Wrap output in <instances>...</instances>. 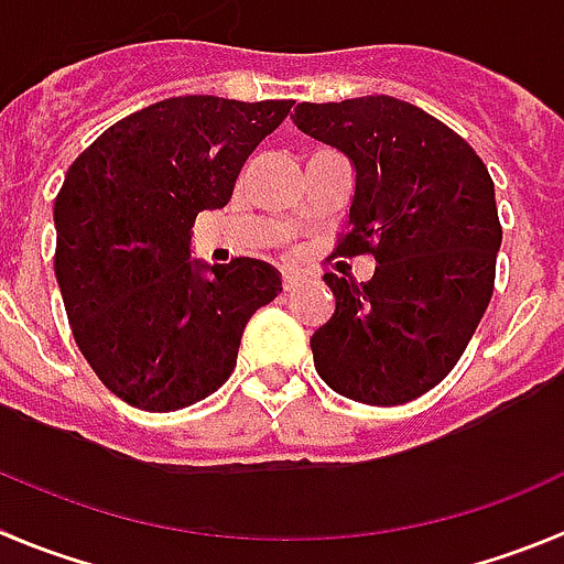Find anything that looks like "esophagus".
I'll return each mask as SVG.
<instances>
[{"label":"esophagus","mask_w":564,"mask_h":564,"mask_svg":"<svg viewBox=\"0 0 564 564\" xmlns=\"http://www.w3.org/2000/svg\"><path fill=\"white\" fill-rule=\"evenodd\" d=\"M302 273L300 271H291V268H285V271H282V285H285V291H293V288L300 285L302 282Z\"/></svg>","instance_id":"34e87169"}]
</instances>
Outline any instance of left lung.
<instances>
[{
	"label": "left lung",
	"instance_id": "8db88e82",
	"mask_svg": "<svg viewBox=\"0 0 564 564\" xmlns=\"http://www.w3.org/2000/svg\"><path fill=\"white\" fill-rule=\"evenodd\" d=\"M291 120L351 161L337 253L377 262L360 285L323 276L337 305L311 337L316 371L343 398L409 403L455 369L490 305L501 248L490 172L460 134L398 97L300 104Z\"/></svg>",
	"mask_w": 564,
	"mask_h": 564
}]
</instances>
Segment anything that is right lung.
Listing matches in <instances>:
<instances>
[{
  "mask_svg": "<svg viewBox=\"0 0 564 564\" xmlns=\"http://www.w3.org/2000/svg\"><path fill=\"white\" fill-rule=\"evenodd\" d=\"M291 100L170 97L109 126L54 198V273L83 357L147 412L209 398L236 369L250 316L282 291L262 259H189L195 216L232 184Z\"/></svg>",
  "mask_w": 564,
  "mask_h": 564,
  "instance_id": "right-lung-1",
  "label": "right lung"
}]
</instances>
